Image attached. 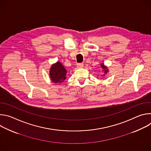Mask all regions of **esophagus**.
Returning <instances> with one entry per match:
<instances>
[{
    "instance_id": "1",
    "label": "esophagus",
    "mask_w": 151,
    "mask_h": 151,
    "mask_svg": "<svg viewBox=\"0 0 151 151\" xmlns=\"http://www.w3.org/2000/svg\"><path fill=\"white\" fill-rule=\"evenodd\" d=\"M83 66V64L82 63H78L77 64V68H82Z\"/></svg>"
}]
</instances>
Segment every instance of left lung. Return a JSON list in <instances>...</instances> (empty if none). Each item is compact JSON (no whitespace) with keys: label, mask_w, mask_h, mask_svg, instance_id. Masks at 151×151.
Masks as SVG:
<instances>
[{"label":"left lung","mask_w":151,"mask_h":151,"mask_svg":"<svg viewBox=\"0 0 151 151\" xmlns=\"http://www.w3.org/2000/svg\"><path fill=\"white\" fill-rule=\"evenodd\" d=\"M101 68L104 69V73H107V68L106 67V66H104L103 64H101Z\"/></svg>","instance_id":"1"}]
</instances>
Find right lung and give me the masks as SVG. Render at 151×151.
I'll return each instance as SVG.
<instances>
[{
    "label": "right lung",
    "mask_w": 151,
    "mask_h": 151,
    "mask_svg": "<svg viewBox=\"0 0 151 151\" xmlns=\"http://www.w3.org/2000/svg\"><path fill=\"white\" fill-rule=\"evenodd\" d=\"M66 70L60 62L53 64L50 69V78L54 83H61L66 79Z\"/></svg>",
    "instance_id": "1"
}]
</instances>
